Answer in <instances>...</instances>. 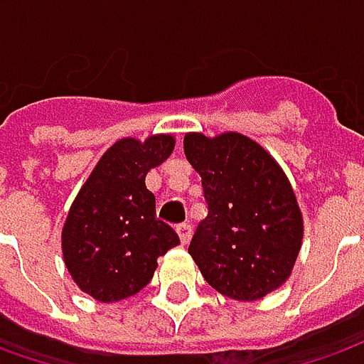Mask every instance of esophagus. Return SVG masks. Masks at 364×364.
Here are the masks:
<instances>
[{
    "label": "esophagus",
    "instance_id": "1",
    "mask_svg": "<svg viewBox=\"0 0 364 364\" xmlns=\"http://www.w3.org/2000/svg\"><path fill=\"white\" fill-rule=\"evenodd\" d=\"M176 232H178V237H180V243L186 245L190 241L192 229H190L188 223H182V225H178V227H176Z\"/></svg>",
    "mask_w": 364,
    "mask_h": 364
}]
</instances>
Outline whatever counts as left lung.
Returning <instances> with one entry per match:
<instances>
[{"label":"left lung","instance_id":"obj_1","mask_svg":"<svg viewBox=\"0 0 364 364\" xmlns=\"http://www.w3.org/2000/svg\"><path fill=\"white\" fill-rule=\"evenodd\" d=\"M184 154L203 178L208 217L188 253L208 286L255 301L291 275L304 239L294 188L267 149L243 133H186Z\"/></svg>","mask_w":364,"mask_h":364}]
</instances>
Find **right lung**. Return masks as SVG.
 Segmentation results:
<instances>
[{
    "instance_id": "1",
    "label": "right lung",
    "mask_w": 364,
    "mask_h": 364,
    "mask_svg": "<svg viewBox=\"0 0 364 364\" xmlns=\"http://www.w3.org/2000/svg\"><path fill=\"white\" fill-rule=\"evenodd\" d=\"M174 135L144 141L123 137L107 149L78 190L63 227L64 265L80 287L99 301H119L149 284L180 239L156 217V196L146 176L174 151Z\"/></svg>"
}]
</instances>
